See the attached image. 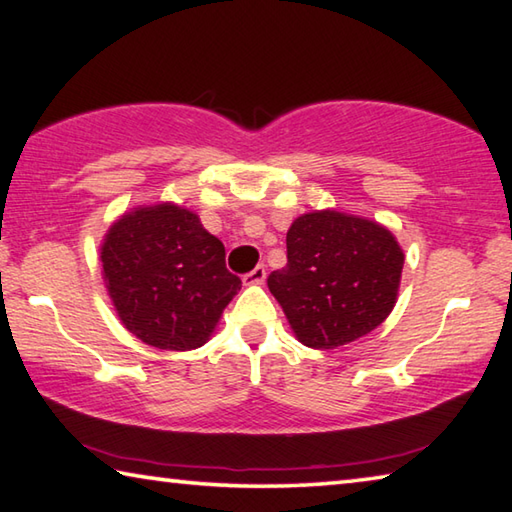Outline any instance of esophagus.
<instances>
[{"label": "esophagus", "mask_w": 512, "mask_h": 512, "mask_svg": "<svg viewBox=\"0 0 512 512\" xmlns=\"http://www.w3.org/2000/svg\"><path fill=\"white\" fill-rule=\"evenodd\" d=\"M265 279H267V270L263 265H258L249 274L242 276V283H245V285H261Z\"/></svg>", "instance_id": "obj_1"}]
</instances>
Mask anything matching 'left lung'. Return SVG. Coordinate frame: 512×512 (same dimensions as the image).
<instances>
[{"label":"left lung","instance_id":"obj_1","mask_svg":"<svg viewBox=\"0 0 512 512\" xmlns=\"http://www.w3.org/2000/svg\"><path fill=\"white\" fill-rule=\"evenodd\" d=\"M285 242L288 265L272 272L267 285L301 344L344 346L389 317L405 263L389 229L315 211L292 222Z\"/></svg>","mask_w":512,"mask_h":512}]
</instances>
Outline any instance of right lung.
<instances>
[{
  "label": "right lung",
  "instance_id": "right-lung-1",
  "mask_svg": "<svg viewBox=\"0 0 512 512\" xmlns=\"http://www.w3.org/2000/svg\"><path fill=\"white\" fill-rule=\"evenodd\" d=\"M101 261L123 326L164 351L202 346L242 288L222 242L175 204L125 213L107 231Z\"/></svg>",
  "mask_w": 512,
  "mask_h": 512
}]
</instances>
